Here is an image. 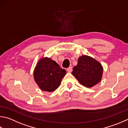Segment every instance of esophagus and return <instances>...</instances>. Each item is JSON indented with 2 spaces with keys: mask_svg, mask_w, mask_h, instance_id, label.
I'll return each mask as SVG.
<instances>
[{
  "mask_svg": "<svg viewBox=\"0 0 128 128\" xmlns=\"http://www.w3.org/2000/svg\"><path fill=\"white\" fill-rule=\"evenodd\" d=\"M66 70L68 71V72H69V73H70V72H72V70H73V68H72V66H69V68H67Z\"/></svg>",
  "mask_w": 128,
  "mask_h": 128,
  "instance_id": "obj_1",
  "label": "esophagus"
}]
</instances>
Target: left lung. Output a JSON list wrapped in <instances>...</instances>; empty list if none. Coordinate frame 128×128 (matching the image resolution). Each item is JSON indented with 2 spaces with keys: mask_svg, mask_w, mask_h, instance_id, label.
<instances>
[{
  "mask_svg": "<svg viewBox=\"0 0 128 128\" xmlns=\"http://www.w3.org/2000/svg\"><path fill=\"white\" fill-rule=\"evenodd\" d=\"M103 68L98 62L90 56L83 55L79 58L78 64L72 73L81 84L92 87L101 80Z\"/></svg>",
  "mask_w": 128,
  "mask_h": 128,
  "instance_id": "1",
  "label": "left lung"
}]
</instances>
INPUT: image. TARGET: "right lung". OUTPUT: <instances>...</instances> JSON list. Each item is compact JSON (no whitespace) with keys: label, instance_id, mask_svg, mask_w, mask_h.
<instances>
[{"label":"right lung","instance_id":"right-lung-1","mask_svg":"<svg viewBox=\"0 0 128 128\" xmlns=\"http://www.w3.org/2000/svg\"><path fill=\"white\" fill-rule=\"evenodd\" d=\"M66 70L60 68L56 62L48 58L41 59L34 70V79L40 89L52 92L57 89Z\"/></svg>","mask_w":128,"mask_h":128}]
</instances>
